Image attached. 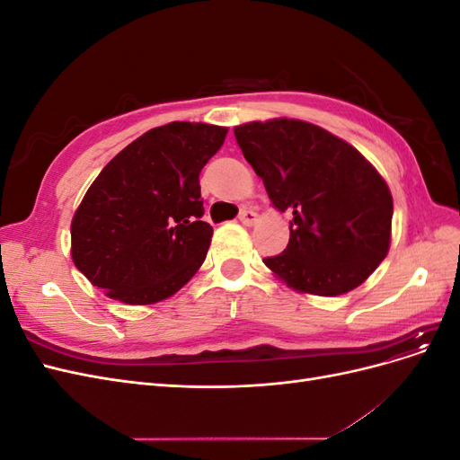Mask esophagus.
<instances>
[{"mask_svg":"<svg viewBox=\"0 0 460 460\" xmlns=\"http://www.w3.org/2000/svg\"><path fill=\"white\" fill-rule=\"evenodd\" d=\"M257 218H259V215L255 211H252V208H243V211L240 213V222L243 226H253Z\"/></svg>","mask_w":460,"mask_h":460,"instance_id":"obj_1","label":"esophagus"}]
</instances>
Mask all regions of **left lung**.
I'll use <instances>...</instances> for the list:
<instances>
[{
	"instance_id": "obj_1",
	"label": "left lung",
	"mask_w": 460,
	"mask_h": 460,
	"mask_svg": "<svg viewBox=\"0 0 460 460\" xmlns=\"http://www.w3.org/2000/svg\"><path fill=\"white\" fill-rule=\"evenodd\" d=\"M234 134L272 207L294 215L284 253L262 259L278 280L324 297L363 284L392 243L394 198L372 163L297 119L245 122Z\"/></svg>"
}]
</instances>
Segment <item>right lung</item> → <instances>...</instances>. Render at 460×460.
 <instances>
[{"instance_id":"right-lung-1","label":"right lung","mask_w":460,"mask_h":460,"mask_svg":"<svg viewBox=\"0 0 460 460\" xmlns=\"http://www.w3.org/2000/svg\"><path fill=\"white\" fill-rule=\"evenodd\" d=\"M226 134L207 122H169L142 134L97 174L71 222V257L107 297L159 303L199 270L213 238L199 220V172Z\"/></svg>"}]
</instances>
